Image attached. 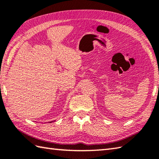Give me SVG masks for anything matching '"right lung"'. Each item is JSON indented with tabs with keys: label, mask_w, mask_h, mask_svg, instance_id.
I'll list each match as a JSON object with an SVG mask.
<instances>
[{
	"label": "right lung",
	"mask_w": 159,
	"mask_h": 159,
	"mask_svg": "<svg viewBox=\"0 0 159 159\" xmlns=\"http://www.w3.org/2000/svg\"><path fill=\"white\" fill-rule=\"evenodd\" d=\"M55 121V120H54ZM52 122H54V121H51V122H49V123H52Z\"/></svg>",
	"instance_id": "1"
}]
</instances>
